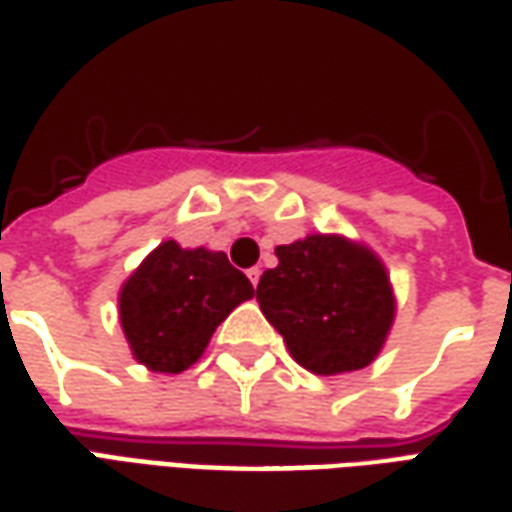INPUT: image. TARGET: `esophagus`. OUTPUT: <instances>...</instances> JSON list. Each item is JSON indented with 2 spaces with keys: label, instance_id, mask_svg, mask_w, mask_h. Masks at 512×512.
I'll return each mask as SVG.
<instances>
[{
  "label": "esophagus",
  "instance_id": "1",
  "mask_svg": "<svg viewBox=\"0 0 512 512\" xmlns=\"http://www.w3.org/2000/svg\"><path fill=\"white\" fill-rule=\"evenodd\" d=\"M246 274H249V280H252V285H257V282H260V274H263V271H260V266H255V268H249Z\"/></svg>",
  "mask_w": 512,
  "mask_h": 512
}]
</instances>
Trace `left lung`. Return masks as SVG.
Returning <instances> with one entry per match:
<instances>
[{"label":"left lung","instance_id":"8db88e82","mask_svg":"<svg viewBox=\"0 0 512 512\" xmlns=\"http://www.w3.org/2000/svg\"><path fill=\"white\" fill-rule=\"evenodd\" d=\"M274 255L257 302L293 360L324 377L374 363L396 313L380 257L343 235H307Z\"/></svg>","mask_w":512,"mask_h":512}]
</instances>
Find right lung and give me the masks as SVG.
<instances>
[{
  "label": "right lung",
  "instance_id": "obj_1",
  "mask_svg": "<svg viewBox=\"0 0 512 512\" xmlns=\"http://www.w3.org/2000/svg\"><path fill=\"white\" fill-rule=\"evenodd\" d=\"M255 288L224 252L163 241L121 285L119 318L132 357L149 371L180 374Z\"/></svg>",
  "mask_w": 512,
  "mask_h": 512
}]
</instances>
